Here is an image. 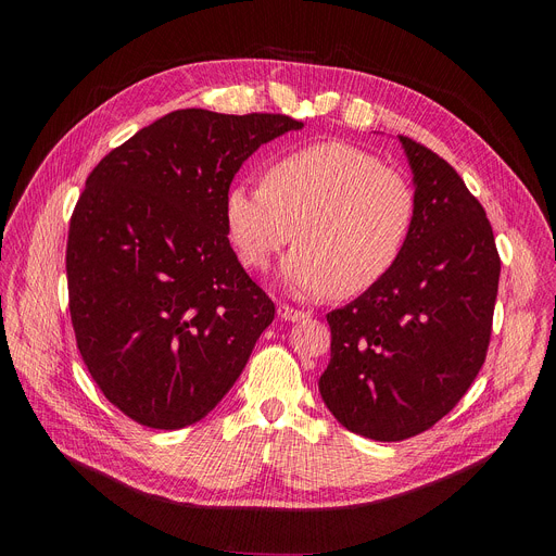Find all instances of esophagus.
Wrapping results in <instances>:
<instances>
[{"instance_id": "esophagus-1", "label": "esophagus", "mask_w": 556, "mask_h": 556, "mask_svg": "<svg viewBox=\"0 0 556 556\" xmlns=\"http://www.w3.org/2000/svg\"><path fill=\"white\" fill-rule=\"evenodd\" d=\"M277 313H279L281 319H286V323H298V319L308 317V313H304L300 308H293V306H288V304H279Z\"/></svg>"}]
</instances>
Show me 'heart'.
<instances>
[{"label": "heart", "instance_id": "b5f03b06", "mask_svg": "<svg viewBox=\"0 0 556 556\" xmlns=\"http://www.w3.org/2000/svg\"><path fill=\"white\" fill-rule=\"evenodd\" d=\"M223 218L243 266L268 268L295 231L298 248L281 266L288 288L349 300L396 268L415 231L417 193L374 153L319 141L277 157L263 182H231Z\"/></svg>", "mask_w": 556, "mask_h": 556}]
</instances>
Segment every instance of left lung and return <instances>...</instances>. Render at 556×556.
Here are the masks:
<instances>
[{"label":"left lung","instance_id":"left-lung-1","mask_svg":"<svg viewBox=\"0 0 556 556\" xmlns=\"http://www.w3.org/2000/svg\"><path fill=\"white\" fill-rule=\"evenodd\" d=\"M399 139L415 175V231L381 283L327 315L331 361L317 383L331 415L376 442L432 428L471 388L501 279L478 198L446 160Z\"/></svg>","mask_w":556,"mask_h":556}]
</instances>
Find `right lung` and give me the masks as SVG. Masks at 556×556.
I'll return each instance as SVG.
<instances>
[{"label":"right lung","mask_w":556,"mask_h":556,"mask_svg":"<svg viewBox=\"0 0 556 556\" xmlns=\"http://www.w3.org/2000/svg\"><path fill=\"white\" fill-rule=\"evenodd\" d=\"M286 114L168 112L87 175L67 239L78 352L105 399L155 430L207 417L241 376L275 304L243 270L223 198Z\"/></svg>","instance_id":"right-lung-1"}]
</instances>
